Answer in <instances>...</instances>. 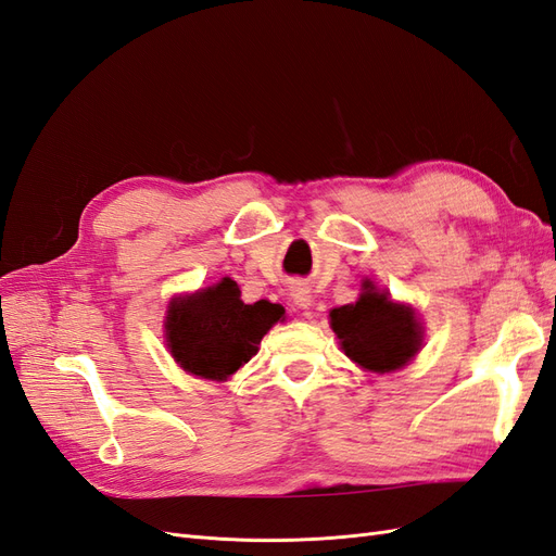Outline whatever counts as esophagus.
Listing matches in <instances>:
<instances>
[{
    "label": "esophagus",
    "instance_id": "34e87169",
    "mask_svg": "<svg viewBox=\"0 0 556 556\" xmlns=\"http://www.w3.org/2000/svg\"><path fill=\"white\" fill-rule=\"evenodd\" d=\"M290 296H292V301H294V306H299V308H308V306L313 304L311 290L306 288V285H301V282L292 285V288H290Z\"/></svg>",
    "mask_w": 556,
    "mask_h": 556
}]
</instances>
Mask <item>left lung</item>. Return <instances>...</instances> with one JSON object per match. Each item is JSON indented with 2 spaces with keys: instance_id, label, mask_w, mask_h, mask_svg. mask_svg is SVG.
<instances>
[{
  "instance_id": "8db88e82",
  "label": "left lung",
  "mask_w": 556,
  "mask_h": 556,
  "mask_svg": "<svg viewBox=\"0 0 556 556\" xmlns=\"http://www.w3.org/2000/svg\"><path fill=\"white\" fill-rule=\"evenodd\" d=\"M329 317L345 355L376 374L406 366L422 343V329L413 308L394 304L371 280L362 285V296L355 304L333 308Z\"/></svg>"
}]
</instances>
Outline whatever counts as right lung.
I'll list each match as a JSON object with an SVG mask.
<instances>
[{
    "instance_id": "obj_1",
    "label": "right lung",
    "mask_w": 556,
    "mask_h": 556,
    "mask_svg": "<svg viewBox=\"0 0 556 556\" xmlns=\"http://www.w3.org/2000/svg\"><path fill=\"white\" fill-rule=\"evenodd\" d=\"M282 315V306L264 299L243 304L239 285L223 278L213 288L172 301L166 343L188 374L225 380L257 355L264 333Z\"/></svg>"
}]
</instances>
